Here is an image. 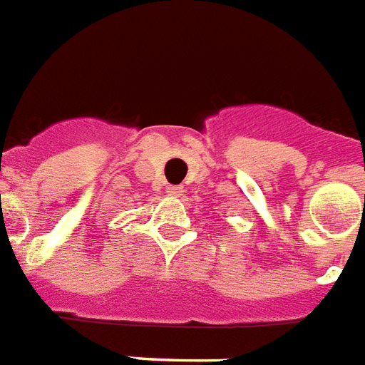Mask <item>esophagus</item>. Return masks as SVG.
<instances>
[{
    "label": "esophagus",
    "instance_id": "34e87169",
    "mask_svg": "<svg viewBox=\"0 0 365 365\" xmlns=\"http://www.w3.org/2000/svg\"><path fill=\"white\" fill-rule=\"evenodd\" d=\"M166 193L172 195V197H180V195H183V187L182 185H168Z\"/></svg>",
    "mask_w": 365,
    "mask_h": 365
}]
</instances>
